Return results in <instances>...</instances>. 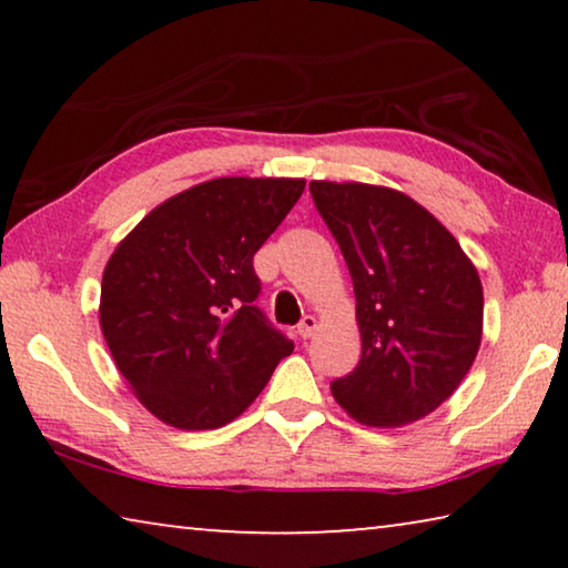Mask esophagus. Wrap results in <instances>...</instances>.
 <instances>
[{
    "label": "esophagus",
    "instance_id": "obj_1",
    "mask_svg": "<svg viewBox=\"0 0 568 568\" xmlns=\"http://www.w3.org/2000/svg\"><path fill=\"white\" fill-rule=\"evenodd\" d=\"M315 331H318V321H315V315H305L301 325H297V333H301V338H311Z\"/></svg>",
    "mask_w": 568,
    "mask_h": 568
}]
</instances>
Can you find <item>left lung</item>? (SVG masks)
Listing matches in <instances>:
<instances>
[{"instance_id": "left-lung-1", "label": "left lung", "mask_w": 568, "mask_h": 568, "mask_svg": "<svg viewBox=\"0 0 568 568\" xmlns=\"http://www.w3.org/2000/svg\"><path fill=\"white\" fill-rule=\"evenodd\" d=\"M313 203L353 277L361 361L331 383L368 426H406L450 398L474 365L484 287L458 240L398 190L311 182Z\"/></svg>"}]
</instances>
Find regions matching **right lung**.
<instances>
[{"label":"right lung","mask_w":568,"mask_h":568,"mask_svg":"<svg viewBox=\"0 0 568 568\" xmlns=\"http://www.w3.org/2000/svg\"><path fill=\"white\" fill-rule=\"evenodd\" d=\"M303 190L293 178L200 182L114 247L102 273V335L134 396L168 426H225L293 353L255 305L253 255Z\"/></svg>","instance_id":"add662e5"}]
</instances>
